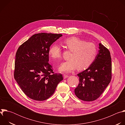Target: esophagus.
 Wrapping results in <instances>:
<instances>
[{"label": "esophagus", "instance_id": "esophagus-1", "mask_svg": "<svg viewBox=\"0 0 125 125\" xmlns=\"http://www.w3.org/2000/svg\"><path fill=\"white\" fill-rule=\"evenodd\" d=\"M69 77V76L68 75H66V74H64V75H63V78H64V79H66L67 78H68Z\"/></svg>", "mask_w": 125, "mask_h": 125}]
</instances>
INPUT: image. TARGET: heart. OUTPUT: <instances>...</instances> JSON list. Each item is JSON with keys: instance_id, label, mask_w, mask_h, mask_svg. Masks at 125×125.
Segmentation results:
<instances>
[{"instance_id": "1", "label": "heart", "mask_w": 125, "mask_h": 125, "mask_svg": "<svg viewBox=\"0 0 125 125\" xmlns=\"http://www.w3.org/2000/svg\"><path fill=\"white\" fill-rule=\"evenodd\" d=\"M68 50L72 52L69 60L62 63L59 67V71L63 73H70L78 67L80 70L90 67L96 58L98 49L93 42L76 37H71L63 42ZM49 56L53 60H59L61 58V49L60 46L54 43L49 48Z\"/></svg>"}]
</instances>
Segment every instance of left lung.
I'll return each mask as SVG.
<instances>
[{"instance_id":"8db88e82","label":"left lung","mask_w":125,"mask_h":125,"mask_svg":"<svg viewBox=\"0 0 125 125\" xmlns=\"http://www.w3.org/2000/svg\"><path fill=\"white\" fill-rule=\"evenodd\" d=\"M98 54L92 64L77 75L79 83L75 94L80 99L92 101L97 99L110 83L112 78L111 58L109 50L99 44Z\"/></svg>"}]
</instances>
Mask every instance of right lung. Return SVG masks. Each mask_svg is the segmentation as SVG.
<instances>
[{"instance_id":"add662e5","label":"right lung","mask_w":125,"mask_h":125,"mask_svg":"<svg viewBox=\"0 0 125 125\" xmlns=\"http://www.w3.org/2000/svg\"><path fill=\"white\" fill-rule=\"evenodd\" d=\"M62 34H34L18 49L15 57L14 79L29 98L43 101L54 94L62 75L54 73L49 64L51 45Z\"/></svg>"}]
</instances>
